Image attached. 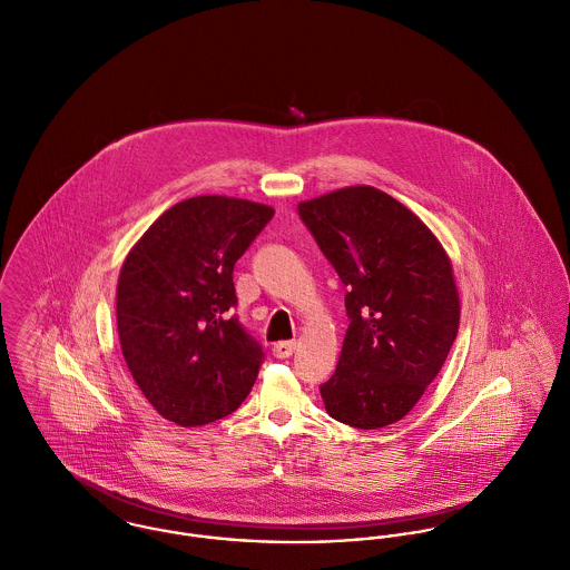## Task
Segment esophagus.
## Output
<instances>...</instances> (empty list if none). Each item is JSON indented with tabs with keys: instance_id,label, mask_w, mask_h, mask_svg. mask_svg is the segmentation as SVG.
<instances>
[{
	"instance_id": "34e87169",
	"label": "esophagus",
	"mask_w": 570,
	"mask_h": 570,
	"mask_svg": "<svg viewBox=\"0 0 570 570\" xmlns=\"http://www.w3.org/2000/svg\"><path fill=\"white\" fill-rule=\"evenodd\" d=\"M295 342H279L273 345V356L277 358H288L293 352H295Z\"/></svg>"
}]
</instances>
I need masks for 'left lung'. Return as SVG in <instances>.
<instances>
[{
  "label": "left lung",
  "mask_w": 570,
  "mask_h": 570,
  "mask_svg": "<svg viewBox=\"0 0 570 570\" xmlns=\"http://www.w3.org/2000/svg\"><path fill=\"white\" fill-rule=\"evenodd\" d=\"M297 209L347 286L342 356L320 387L326 412L358 430L392 425L419 403L454 345L452 259L416 214L370 185Z\"/></svg>",
  "instance_id": "1"
}]
</instances>
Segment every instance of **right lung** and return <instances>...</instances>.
Returning <instances> with one entry per match:
<instances>
[{"label": "right lung", "instance_id": "1", "mask_svg": "<svg viewBox=\"0 0 570 570\" xmlns=\"http://www.w3.org/2000/svg\"><path fill=\"white\" fill-rule=\"evenodd\" d=\"M268 205L196 196L167 209L127 253L116 286L125 363L154 410L198 428L248 396L262 345L228 313L233 266L268 225Z\"/></svg>", "mask_w": 570, "mask_h": 570}]
</instances>
